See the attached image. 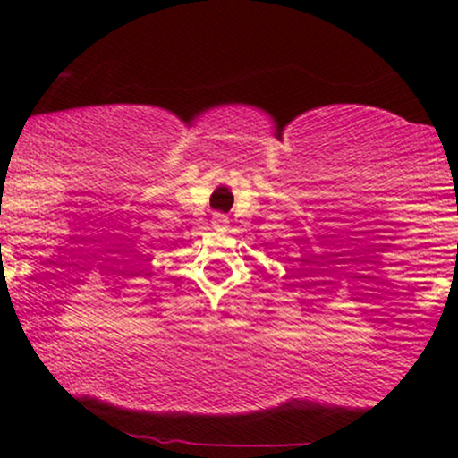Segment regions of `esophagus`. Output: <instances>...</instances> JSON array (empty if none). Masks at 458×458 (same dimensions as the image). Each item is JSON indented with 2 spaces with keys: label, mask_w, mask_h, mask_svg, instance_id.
<instances>
[{
  "label": "esophagus",
  "mask_w": 458,
  "mask_h": 458,
  "mask_svg": "<svg viewBox=\"0 0 458 458\" xmlns=\"http://www.w3.org/2000/svg\"><path fill=\"white\" fill-rule=\"evenodd\" d=\"M211 224H213L215 230H219V233H225V230L230 228V219L225 217V215H222V213H215Z\"/></svg>",
  "instance_id": "obj_1"
}]
</instances>
